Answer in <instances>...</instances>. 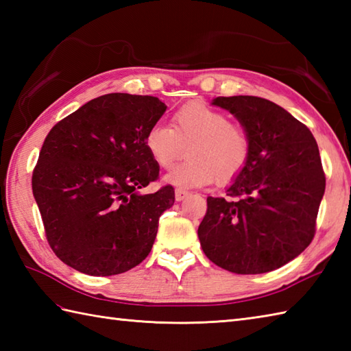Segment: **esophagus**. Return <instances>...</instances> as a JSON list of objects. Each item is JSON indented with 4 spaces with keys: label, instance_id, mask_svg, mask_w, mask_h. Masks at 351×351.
Wrapping results in <instances>:
<instances>
[{
    "label": "esophagus",
    "instance_id": "34e87169",
    "mask_svg": "<svg viewBox=\"0 0 351 351\" xmlns=\"http://www.w3.org/2000/svg\"><path fill=\"white\" fill-rule=\"evenodd\" d=\"M187 196H189V191L181 190V189H176V190H175V199L178 200V202H181V200L185 199Z\"/></svg>",
    "mask_w": 351,
    "mask_h": 351
}]
</instances>
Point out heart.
<instances>
[{
  "mask_svg": "<svg viewBox=\"0 0 351 351\" xmlns=\"http://www.w3.org/2000/svg\"><path fill=\"white\" fill-rule=\"evenodd\" d=\"M146 149L160 167L167 169L180 160L189 146V160L167 171L164 181L180 189L228 182L247 166L252 143L241 125L230 122L223 111L193 101L171 116V126L152 125L146 132Z\"/></svg>",
  "mask_w": 351,
  "mask_h": 351,
  "instance_id": "b5f03b06",
  "label": "heart"
}]
</instances>
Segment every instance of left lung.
Here are the masks:
<instances>
[{
  "label": "left lung",
  "mask_w": 351,
  "mask_h": 351,
  "mask_svg": "<svg viewBox=\"0 0 351 351\" xmlns=\"http://www.w3.org/2000/svg\"><path fill=\"white\" fill-rule=\"evenodd\" d=\"M247 131V166L225 197H208L197 235L206 258L237 274L273 271L311 244L324 195L318 145L306 125L258 96H219Z\"/></svg>",
  "instance_id": "left-lung-1"
}]
</instances>
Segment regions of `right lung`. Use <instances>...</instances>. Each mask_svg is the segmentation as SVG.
Listing matches in <instances>:
<instances>
[{
  "label": "right lung",
  "mask_w": 351,
  "mask_h": 351,
  "mask_svg": "<svg viewBox=\"0 0 351 351\" xmlns=\"http://www.w3.org/2000/svg\"><path fill=\"white\" fill-rule=\"evenodd\" d=\"M166 104L155 96L108 93L52 126L33 170V195L52 252L90 276L131 270L151 252L160 215L175 202L158 180L146 132Z\"/></svg>",
  "instance_id": "obj_1"
}]
</instances>
